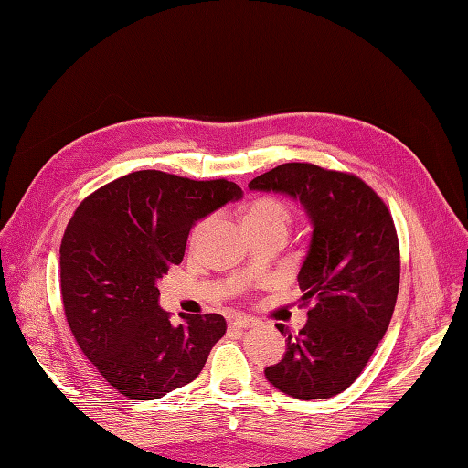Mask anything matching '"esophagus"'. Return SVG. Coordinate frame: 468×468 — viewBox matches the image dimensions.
I'll return each mask as SVG.
<instances>
[{"mask_svg": "<svg viewBox=\"0 0 468 468\" xmlns=\"http://www.w3.org/2000/svg\"><path fill=\"white\" fill-rule=\"evenodd\" d=\"M229 325H231L233 330H247V327L257 325V320H253V317H247V315H235L229 320Z\"/></svg>", "mask_w": 468, "mask_h": 468, "instance_id": "esophagus-1", "label": "esophagus"}]
</instances>
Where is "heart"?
Segmentation results:
<instances>
[{
	"label": "heart",
	"mask_w": 468,
	"mask_h": 468,
	"mask_svg": "<svg viewBox=\"0 0 468 468\" xmlns=\"http://www.w3.org/2000/svg\"><path fill=\"white\" fill-rule=\"evenodd\" d=\"M245 225L250 231H270V229H275V231H282L287 235L293 221V213L290 205L282 198H275V197H260V198H253V201L247 205L245 208ZM207 229V221H198L193 231H191V243L195 245L198 239H201V235L205 233Z\"/></svg>",
	"instance_id": "obj_1"
}]
</instances>
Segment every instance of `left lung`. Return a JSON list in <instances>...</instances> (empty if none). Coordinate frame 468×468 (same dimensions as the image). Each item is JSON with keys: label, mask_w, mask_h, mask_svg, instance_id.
I'll return each instance as SVG.
<instances>
[{"label": "left lung", "mask_w": 468, "mask_h": 468, "mask_svg": "<svg viewBox=\"0 0 468 468\" xmlns=\"http://www.w3.org/2000/svg\"><path fill=\"white\" fill-rule=\"evenodd\" d=\"M250 188L300 198L314 223L297 275L307 324L295 335L277 324L287 352L265 378L293 399H332L362 374L390 325L400 285L394 218L360 176L312 163L275 166Z\"/></svg>", "instance_id": "1"}]
</instances>
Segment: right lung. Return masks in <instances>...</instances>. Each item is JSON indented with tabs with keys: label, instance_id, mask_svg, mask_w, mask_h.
<instances>
[{
	"label": "right lung",
	"instance_id": "obj_1",
	"mask_svg": "<svg viewBox=\"0 0 468 468\" xmlns=\"http://www.w3.org/2000/svg\"><path fill=\"white\" fill-rule=\"evenodd\" d=\"M227 178L193 181L163 171L116 178L78 205L59 245V287L69 330L114 390L154 400L193 382L227 332L218 314L158 305L156 282L183 261L198 218L241 198Z\"/></svg>",
	"mask_w": 468,
	"mask_h": 468
}]
</instances>
